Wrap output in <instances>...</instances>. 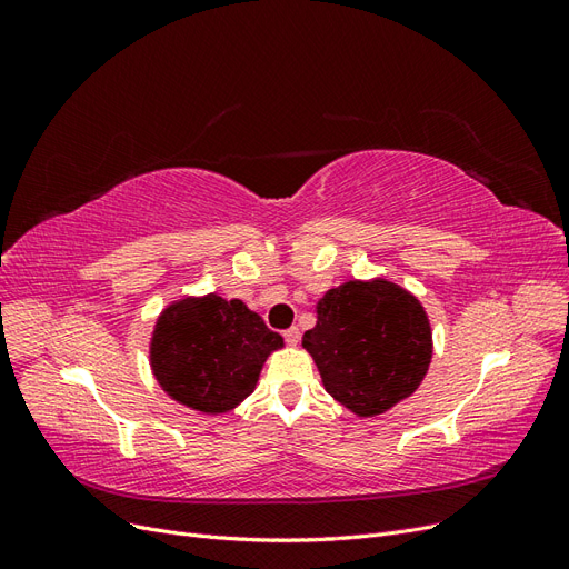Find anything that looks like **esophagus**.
I'll list each match as a JSON object with an SVG mask.
<instances>
[{
    "instance_id": "34e87169",
    "label": "esophagus",
    "mask_w": 569,
    "mask_h": 569,
    "mask_svg": "<svg viewBox=\"0 0 569 569\" xmlns=\"http://www.w3.org/2000/svg\"><path fill=\"white\" fill-rule=\"evenodd\" d=\"M284 339H287V343H289V347H297V343H299V339H301V332H299V327H289V330L284 332Z\"/></svg>"
}]
</instances>
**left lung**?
<instances>
[{"mask_svg":"<svg viewBox=\"0 0 569 569\" xmlns=\"http://www.w3.org/2000/svg\"><path fill=\"white\" fill-rule=\"evenodd\" d=\"M301 347L325 391L358 418H377L408 399L432 363V327L418 297L385 278L327 289Z\"/></svg>","mask_w":569,"mask_h":569,"instance_id":"8db88e82","label":"left lung"}]
</instances>
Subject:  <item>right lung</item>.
I'll list each match as a JSON object with an SVG mask.
<instances>
[{"label": "right lung", "instance_id": "right-lung-1", "mask_svg": "<svg viewBox=\"0 0 569 569\" xmlns=\"http://www.w3.org/2000/svg\"><path fill=\"white\" fill-rule=\"evenodd\" d=\"M284 339L239 299L182 297L153 325L149 366L159 387L180 406L222 416L256 389L258 375Z\"/></svg>", "mask_w": 569, "mask_h": 569}]
</instances>
